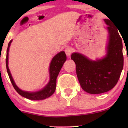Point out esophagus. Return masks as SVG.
<instances>
[{"mask_svg":"<svg viewBox=\"0 0 128 128\" xmlns=\"http://www.w3.org/2000/svg\"><path fill=\"white\" fill-rule=\"evenodd\" d=\"M65 52H66V55H67V56H70V55H71L72 52V50H71V49H70V48H67L65 49Z\"/></svg>","mask_w":128,"mask_h":128,"instance_id":"obj_1","label":"esophagus"}]
</instances>
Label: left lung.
<instances>
[{
	"instance_id": "1",
	"label": "left lung",
	"mask_w": 128,
	"mask_h": 128,
	"mask_svg": "<svg viewBox=\"0 0 128 128\" xmlns=\"http://www.w3.org/2000/svg\"><path fill=\"white\" fill-rule=\"evenodd\" d=\"M108 33L106 55L101 59L91 60L74 52L71 59L76 64V74L85 92L100 94L110 91L118 82L123 67V44L118 30L110 20L104 19Z\"/></svg>"
}]
</instances>
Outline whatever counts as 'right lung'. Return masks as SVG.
<instances>
[{
	"mask_svg": "<svg viewBox=\"0 0 128 128\" xmlns=\"http://www.w3.org/2000/svg\"><path fill=\"white\" fill-rule=\"evenodd\" d=\"M12 42V40H11L8 43V48L6 50V70L8 72L9 78L10 80L12 83L14 89L16 90L20 95L27 99L32 100H43L49 98L52 96L55 92L56 89V78L59 74L60 70L62 68L63 64L67 60V57L65 52L64 51H61L57 54L56 55L54 56L51 61L50 64L49 66V76L50 79L48 84L44 87L42 88L40 90L37 92H26V91L22 90L19 88L16 84L11 73L10 72V69L8 67V55H9V50H10L11 43Z\"/></svg>",
	"mask_w": 128,
	"mask_h": 128,
	"instance_id": "1",
	"label": "right lung"
}]
</instances>
